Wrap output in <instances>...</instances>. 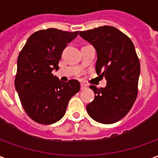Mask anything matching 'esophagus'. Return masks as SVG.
I'll return each instance as SVG.
<instances>
[{"label": "esophagus", "instance_id": "34e87169", "mask_svg": "<svg viewBox=\"0 0 158 158\" xmlns=\"http://www.w3.org/2000/svg\"><path fill=\"white\" fill-rule=\"evenodd\" d=\"M88 86H87V85H85V84H81L80 85V88H81V89H86Z\"/></svg>", "mask_w": 158, "mask_h": 158}]
</instances>
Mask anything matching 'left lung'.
Masks as SVG:
<instances>
[{"label":"left lung","instance_id":"8db88e82","mask_svg":"<svg viewBox=\"0 0 158 158\" xmlns=\"http://www.w3.org/2000/svg\"><path fill=\"white\" fill-rule=\"evenodd\" d=\"M79 35L95 47L96 73L106 80L104 88L89 86L95 99L86 106L87 113L96 122H118L131 109L138 93L140 65L134 44L112 26L80 31Z\"/></svg>","mask_w":158,"mask_h":158}]
</instances>
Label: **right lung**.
<instances>
[{"label":"right lung","mask_w":158,"mask_h":158,"mask_svg":"<svg viewBox=\"0 0 158 158\" xmlns=\"http://www.w3.org/2000/svg\"><path fill=\"white\" fill-rule=\"evenodd\" d=\"M78 34L57 29L39 30L19 53L15 88L24 111L36 123L52 124L59 121L69 100L80 89L78 80L62 82L52 73L59 69L62 51Z\"/></svg>","instance_id":"obj_1"}]
</instances>
